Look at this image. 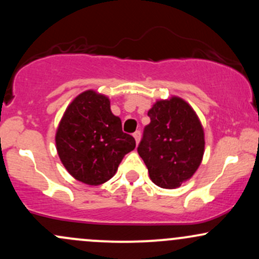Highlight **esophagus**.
Listing matches in <instances>:
<instances>
[{"label":"esophagus","mask_w":259,"mask_h":259,"mask_svg":"<svg viewBox=\"0 0 259 259\" xmlns=\"http://www.w3.org/2000/svg\"><path fill=\"white\" fill-rule=\"evenodd\" d=\"M133 136H134V138H135V141H136V144H138V143H139V140H140L141 133L139 132V130H136V132L134 133V134H133Z\"/></svg>","instance_id":"obj_1"}]
</instances>
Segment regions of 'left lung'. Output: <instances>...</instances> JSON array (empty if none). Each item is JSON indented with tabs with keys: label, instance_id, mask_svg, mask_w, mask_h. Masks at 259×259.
I'll return each instance as SVG.
<instances>
[{
	"label": "left lung",
	"instance_id": "obj_1",
	"mask_svg": "<svg viewBox=\"0 0 259 259\" xmlns=\"http://www.w3.org/2000/svg\"><path fill=\"white\" fill-rule=\"evenodd\" d=\"M147 115L138 152L150 178L161 188L173 189L189 180L204 155V132L192 107L182 98L158 101Z\"/></svg>",
	"mask_w": 259,
	"mask_h": 259
}]
</instances>
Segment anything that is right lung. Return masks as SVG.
<instances>
[{
	"label": "right lung",
	"mask_w": 259,
	"mask_h": 259,
	"mask_svg": "<svg viewBox=\"0 0 259 259\" xmlns=\"http://www.w3.org/2000/svg\"><path fill=\"white\" fill-rule=\"evenodd\" d=\"M59 157L73 178L98 186L115 175L135 149V139L121 129L106 96L86 91L71 102L56 132Z\"/></svg>",
	"instance_id": "right-lung-1"
}]
</instances>
